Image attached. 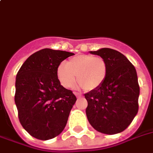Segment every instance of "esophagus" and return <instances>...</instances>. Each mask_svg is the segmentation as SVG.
I'll return each instance as SVG.
<instances>
[{
    "label": "esophagus",
    "instance_id": "obj_1",
    "mask_svg": "<svg viewBox=\"0 0 153 153\" xmlns=\"http://www.w3.org/2000/svg\"><path fill=\"white\" fill-rule=\"evenodd\" d=\"M74 95L76 96L77 98H80V97H82V94L78 93V92H74Z\"/></svg>",
    "mask_w": 153,
    "mask_h": 153
}]
</instances>
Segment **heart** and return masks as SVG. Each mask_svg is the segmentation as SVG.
Returning <instances> with one entry per match:
<instances>
[{
	"mask_svg": "<svg viewBox=\"0 0 153 153\" xmlns=\"http://www.w3.org/2000/svg\"><path fill=\"white\" fill-rule=\"evenodd\" d=\"M108 74L107 62L101 56L91 54H80L71 57L57 69V78L65 88H70L75 82L86 91L99 88L105 82Z\"/></svg>",
	"mask_w": 153,
	"mask_h": 153,
	"instance_id": "heart-1",
	"label": "heart"
}]
</instances>
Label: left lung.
<instances>
[{
  "label": "left lung",
  "instance_id": "8db88e82",
  "mask_svg": "<svg viewBox=\"0 0 153 153\" xmlns=\"http://www.w3.org/2000/svg\"><path fill=\"white\" fill-rule=\"evenodd\" d=\"M106 61L108 74L99 88L86 93L88 122L99 132L114 134L128 127L139 110L140 86L135 68L112 48L91 51Z\"/></svg>",
  "mask_w": 153,
  "mask_h": 153
}]
</instances>
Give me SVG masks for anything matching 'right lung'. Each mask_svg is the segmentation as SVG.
<instances>
[{"mask_svg": "<svg viewBox=\"0 0 153 153\" xmlns=\"http://www.w3.org/2000/svg\"><path fill=\"white\" fill-rule=\"evenodd\" d=\"M74 53L44 48L30 55L17 74L14 101L19 122L31 136L47 140L67 123L76 97L61 85L57 69Z\"/></svg>", "mask_w": 153, "mask_h": 153, "instance_id": "right-lung-1", "label": "right lung"}]
</instances>
